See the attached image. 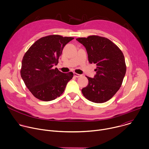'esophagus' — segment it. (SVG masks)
Instances as JSON below:
<instances>
[{
	"instance_id": "obj_1",
	"label": "esophagus",
	"mask_w": 149,
	"mask_h": 149,
	"mask_svg": "<svg viewBox=\"0 0 149 149\" xmlns=\"http://www.w3.org/2000/svg\"><path fill=\"white\" fill-rule=\"evenodd\" d=\"M74 76H75V77H77V78H78V77H81V75H79V74H77V73H74Z\"/></svg>"
}]
</instances>
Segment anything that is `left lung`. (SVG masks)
I'll use <instances>...</instances> for the list:
<instances>
[{
  "label": "left lung",
  "instance_id": "obj_1",
  "mask_svg": "<svg viewBox=\"0 0 149 149\" xmlns=\"http://www.w3.org/2000/svg\"><path fill=\"white\" fill-rule=\"evenodd\" d=\"M86 48L88 61L97 68L94 78L87 77L88 84L82 89L90 101L102 103L110 100L118 91L126 72L122 51L110 39L96 35L76 39Z\"/></svg>",
  "mask_w": 149,
  "mask_h": 149
}]
</instances>
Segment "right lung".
<instances>
[{
	"mask_svg": "<svg viewBox=\"0 0 149 149\" xmlns=\"http://www.w3.org/2000/svg\"><path fill=\"white\" fill-rule=\"evenodd\" d=\"M74 38L49 35L37 40L25 54L20 75L26 86L36 98L49 101L59 97L74 75L63 73L53 66L58 63L64 47Z\"/></svg>",
	"mask_w": 149,
	"mask_h": 149,
	"instance_id": "right-lung-1",
	"label": "right lung"
}]
</instances>
